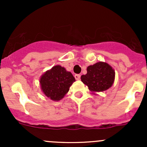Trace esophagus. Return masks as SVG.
<instances>
[{
	"instance_id": "34e87169",
	"label": "esophagus",
	"mask_w": 147,
	"mask_h": 147,
	"mask_svg": "<svg viewBox=\"0 0 147 147\" xmlns=\"http://www.w3.org/2000/svg\"><path fill=\"white\" fill-rule=\"evenodd\" d=\"M75 78L77 80H79L80 79V75H79V74H76V75H75Z\"/></svg>"
}]
</instances>
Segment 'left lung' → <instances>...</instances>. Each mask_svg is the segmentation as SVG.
Segmentation results:
<instances>
[{
  "label": "left lung",
  "instance_id": "left-lung-1",
  "mask_svg": "<svg viewBox=\"0 0 147 147\" xmlns=\"http://www.w3.org/2000/svg\"><path fill=\"white\" fill-rule=\"evenodd\" d=\"M87 73L81 76L82 82L87 85L92 92H103L112 87L115 80V72L106 63H95L87 68Z\"/></svg>",
  "mask_w": 147,
  "mask_h": 147
}]
</instances>
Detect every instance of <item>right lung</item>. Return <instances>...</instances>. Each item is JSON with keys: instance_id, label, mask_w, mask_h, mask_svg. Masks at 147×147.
<instances>
[{"instance_id": "obj_1", "label": "right lung", "mask_w": 147, "mask_h": 147, "mask_svg": "<svg viewBox=\"0 0 147 147\" xmlns=\"http://www.w3.org/2000/svg\"><path fill=\"white\" fill-rule=\"evenodd\" d=\"M75 81L70 72L60 65H56L42 75L40 83L42 92L47 97L58 101L67 93Z\"/></svg>"}]
</instances>
